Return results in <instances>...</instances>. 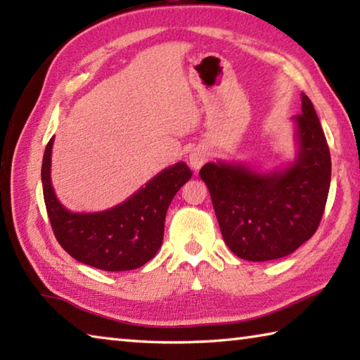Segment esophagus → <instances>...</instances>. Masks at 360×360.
Returning a JSON list of instances; mask_svg holds the SVG:
<instances>
[{"label":"esophagus","instance_id":"1","mask_svg":"<svg viewBox=\"0 0 360 360\" xmlns=\"http://www.w3.org/2000/svg\"><path fill=\"white\" fill-rule=\"evenodd\" d=\"M206 158H208L206 150L202 148H197V149H193L191 154H188V163H191V167L193 169H198V168H202V165L206 162Z\"/></svg>","mask_w":360,"mask_h":360}]
</instances>
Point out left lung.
Here are the masks:
<instances>
[{
	"mask_svg": "<svg viewBox=\"0 0 360 360\" xmlns=\"http://www.w3.org/2000/svg\"><path fill=\"white\" fill-rule=\"evenodd\" d=\"M294 120L298 150L288 168L264 174L240 163L211 162L200 169L222 238L240 259L285 257L319 227L332 162L318 114L304 94Z\"/></svg>",
	"mask_w": 360,
	"mask_h": 360,
	"instance_id": "8db88e82",
	"label": "left lung"
}]
</instances>
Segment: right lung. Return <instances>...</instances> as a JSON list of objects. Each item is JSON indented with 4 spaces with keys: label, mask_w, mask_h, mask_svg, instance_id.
<instances>
[{
    "label": "right lung",
    "mask_w": 360,
    "mask_h": 360,
    "mask_svg": "<svg viewBox=\"0 0 360 360\" xmlns=\"http://www.w3.org/2000/svg\"><path fill=\"white\" fill-rule=\"evenodd\" d=\"M53 138L42 158L41 179L53 235L77 262L105 271L143 266L163 241L165 216L176 192L192 178L184 162L168 167L124 203L100 212H71L58 202L51 182Z\"/></svg>",
    "instance_id": "1"
}]
</instances>
